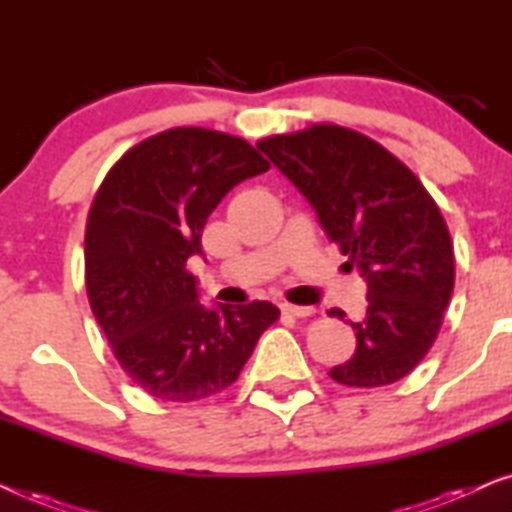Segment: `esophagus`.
<instances>
[{
  "instance_id": "1",
  "label": "esophagus",
  "mask_w": 512,
  "mask_h": 512,
  "mask_svg": "<svg viewBox=\"0 0 512 512\" xmlns=\"http://www.w3.org/2000/svg\"><path fill=\"white\" fill-rule=\"evenodd\" d=\"M282 310L286 312V314H291V317H298V319H303V317H312L314 314V307H303V305H291V303H284L282 305Z\"/></svg>"
}]
</instances>
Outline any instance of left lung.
I'll use <instances>...</instances> for the list:
<instances>
[{
  "mask_svg": "<svg viewBox=\"0 0 512 512\" xmlns=\"http://www.w3.org/2000/svg\"><path fill=\"white\" fill-rule=\"evenodd\" d=\"M305 195L349 270L368 286L366 317L349 321L356 352L331 368L345 387H384L412 373L443 324L454 289V249L443 214L401 160L340 125L256 144ZM328 317L345 319L333 307Z\"/></svg>",
  "mask_w": 512,
  "mask_h": 512,
  "instance_id": "1",
  "label": "left lung"
}]
</instances>
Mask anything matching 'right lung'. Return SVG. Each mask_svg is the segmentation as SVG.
<instances>
[{"label": "right lung", "instance_id": "right-lung-1", "mask_svg": "<svg viewBox=\"0 0 512 512\" xmlns=\"http://www.w3.org/2000/svg\"><path fill=\"white\" fill-rule=\"evenodd\" d=\"M270 165L240 137L172 128L125 153L104 177L86 226V289L97 324L130 380L188 403L230 387L279 319L268 300L200 303L186 270L230 188Z\"/></svg>", "mask_w": 512, "mask_h": 512}]
</instances>
